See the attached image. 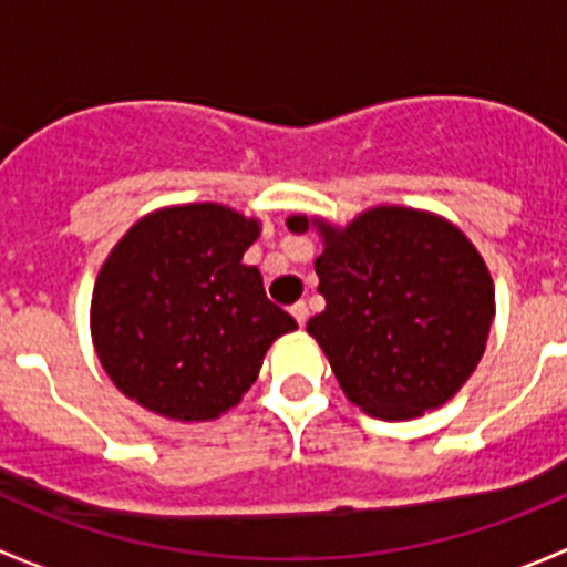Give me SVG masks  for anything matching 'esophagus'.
I'll list each match as a JSON object with an SVG mask.
<instances>
[{
    "mask_svg": "<svg viewBox=\"0 0 567 567\" xmlns=\"http://www.w3.org/2000/svg\"><path fill=\"white\" fill-rule=\"evenodd\" d=\"M290 316H293L296 320H299V326L307 323V318H310V310H307L305 301H296L293 307H290Z\"/></svg>",
    "mask_w": 567,
    "mask_h": 567,
    "instance_id": "1",
    "label": "esophagus"
}]
</instances>
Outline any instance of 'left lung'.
Here are the masks:
<instances>
[{
  "mask_svg": "<svg viewBox=\"0 0 567 567\" xmlns=\"http://www.w3.org/2000/svg\"><path fill=\"white\" fill-rule=\"evenodd\" d=\"M326 310L307 331L348 400L381 420L439 409L466 384L494 320V282L458 227L411 208H373L346 230L320 221ZM307 233V216H290Z\"/></svg>",
  "mask_w": 567,
  "mask_h": 567,
  "instance_id": "1",
  "label": "left lung"
}]
</instances>
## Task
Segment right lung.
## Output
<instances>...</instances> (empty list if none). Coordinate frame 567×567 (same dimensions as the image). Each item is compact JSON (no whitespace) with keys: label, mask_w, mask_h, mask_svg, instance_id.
Masks as SVG:
<instances>
[{"label":"right lung","mask_w":567,"mask_h":567,"mask_svg":"<svg viewBox=\"0 0 567 567\" xmlns=\"http://www.w3.org/2000/svg\"><path fill=\"white\" fill-rule=\"evenodd\" d=\"M260 227L225 205H177L136 221L93 290V342L120 392L183 422L216 420L255 384L296 320L241 257Z\"/></svg>","instance_id":"add662e5"}]
</instances>
